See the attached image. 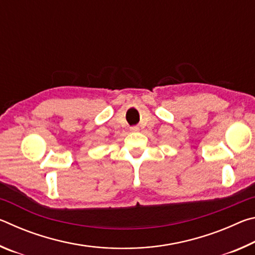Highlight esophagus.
<instances>
[{"label": "esophagus", "mask_w": 255, "mask_h": 255, "mask_svg": "<svg viewBox=\"0 0 255 255\" xmlns=\"http://www.w3.org/2000/svg\"><path fill=\"white\" fill-rule=\"evenodd\" d=\"M130 130H131V131H137V130H138V127H137V126H133V127L130 128Z\"/></svg>", "instance_id": "obj_1"}]
</instances>
